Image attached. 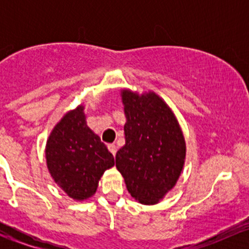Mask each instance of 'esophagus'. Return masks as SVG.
<instances>
[{
  "label": "esophagus",
  "instance_id": "esophagus-1",
  "mask_svg": "<svg viewBox=\"0 0 249 249\" xmlns=\"http://www.w3.org/2000/svg\"><path fill=\"white\" fill-rule=\"evenodd\" d=\"M108 149L113 155H115V153H117V145H115V144H108Z\"/></svg>",
  "mask_w": 249,
  "mask_h": 249
}]
</instances>
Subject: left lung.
I'll return each mask as SVG.
<instances>
[{
  "instance_id": "left-lung-1",
  "label": "left lung",
  "mask_w": 249,
  "mask_h": 249,
  "mask_svg": "<svg viewBox=\"0 0 249 249\" xmlns=\"http://www.w3.org/2000/svg\"><path fill=\"white\" fill-rule=\"evenodd\" d=\"M126 123L125 144L115 166L127 192L142 205H155L173 189L183 171L187 145L177 118L154 91L120 90Z\"/></svg>"
}]
</instances>
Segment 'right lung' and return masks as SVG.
<instances>
[{"mask_svg": "<svg viewBox=\"0 0 249 249\" xmlns=\"http://www.w3.org/2000/svg\"><path fill=\"white\" fill-rule=\"evenodd\" d=\"M46 160L54 182L76 201L91 197L104 172L114 166L113 155L87 125L83 105L65 113L52 130Z\"/></svg>", "mask_w": 249, "mask_h": 249, "instance_id": "1", "label": "right lung"}]
</instances>
